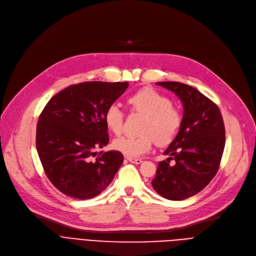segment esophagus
<instances>
[{
  "mask_svg": "<svg viewBox=\"0 0 256 256\" xmlns=\"http://www.w3.org/2000/svg\"><path fill=\"white\" fill-rule=\"evenodd\" d=\"M127 160L131 163H134V164H140L142 162V159L140 158H131V157H127Z\"/></svg>",
  "mask_w": 256,
  "mask_h": 256,
  "instance_id": "34e87169",
  "label": "esophagus"
}]
</instances>
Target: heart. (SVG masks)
Here are the masks:
<instances>
[{
	"label": "heart",
	"instance_id": "b5f03b06",
	"mask_svg": "<svg viewBox=\"0 0 256 256\" xmlns=\"http://www.w3.org/2000/svg\"><path fill=\"white\" fill-rule=\"evenodd\" d=\"M133 112L144 116L140 136H121L114 140V148L128 157H140L152 148L154 140L159 146L170 144L181 128L182 114L172 100L153 88H142L128 98ZM104 122L114 134L124 126V112L118 104L108 105L104 112Z\"/></svg>",
	"mask_w": 256,
	"mask_h": 256
}]
</instances>
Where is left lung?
I'll list each match as a JSON object with an SVG mask.
<instances>
[{
	"mask_svg": "<svg viewBox=\"0 0 256 256\" xmlns=\"http://www.w3.org/2000/svg\"><path fill=\"white\" fill-rule=\"evenodd\" d=\"M156 84L180 98L184 114L176 138L163 153L170 157L158 163L152 186L164 198L183 200L202 191L218 172L225 146L223 118L217 105L195 88ZM172 158L176 163L170 166Z\"/></svg>",
	"mask_w": 256,
	"mask_h": 256,
	"instance_id": "1",
	"label": "left lung"
}]
</instances>
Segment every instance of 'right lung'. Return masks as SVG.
I'll list each match as a JSON object with an SVG mask.
<instances>
[{
	"mask_svg": "<svg viewBox=\"0 0 256 256\" xmlns=\"http://www.w3.org/2000/svg\"><path fill=\"white\" fill-rule=\"evenodd\" d=\"M128 82H86L72 84L45 105L37 123L36 148L45 174L68 196H97L112 181L124 157L95 150L110 142L104 112Z\"/></svg>",
	"mask_w": 256,
	"mask_h": 256,
	"instance_id": "add662e5",
	"label": "right lung"
}]
</instances>
